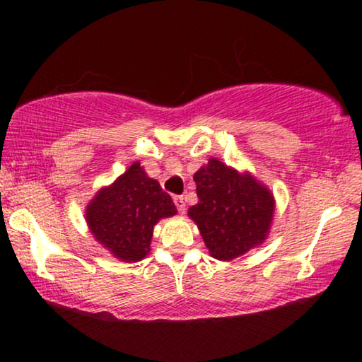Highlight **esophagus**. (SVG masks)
<instances>
[{
    "label": "esophagus",
    "instance_id": "esophagus-1",
    "mask_svg": "<svg viewBox=\"0 0 362 362\" xmlns=\"http://www.w3.org/2000/svg\"><path fill=\"white\" fill-rule=\"evenodd\" d=\"M175 204L177 207V211H180V214H185V212H186L185 197H182V196H175Z\"/></svg>",
    "mask_w": 362,
    "mask_h": 362
}]
</instances>
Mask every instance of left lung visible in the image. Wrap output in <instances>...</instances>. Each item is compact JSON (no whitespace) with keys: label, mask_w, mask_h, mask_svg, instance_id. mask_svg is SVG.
Segmentation results:
<instances>
[{"label":"left lung","mask_w":362,"mask_h":362,"mask_svg":"<svg viewBox=\"0 0 362 362\" xmlns=\"http://www.w3.org/2000/svg\"><path fill=\"white\" fill-rule=\"evenodd\" d=\"M197 204L187 214L211 255L232 260L265 240L274 219V196L249 175L212 158L194 175Z\"/></svg>","instance_id":"1"}]
</instances>
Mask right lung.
<instances>
[{
    "instance_id": "add662e5",
    "label": "right lung",
    "mask_w": 362,
    "mask_h": 362,
    "mask_svg": "<svg viewBox=\"0 0 362 362\" xmlns=\"http://www.w3.org/2000/svg\"><path fill=\"white\" fill-rule=\"evenodd\" d=\"M171 196L133 163L112 186L87 206V224L100 244L123 262H138L150 252L153 227L176 214Z\"/></svg>"
}]
</instances>
